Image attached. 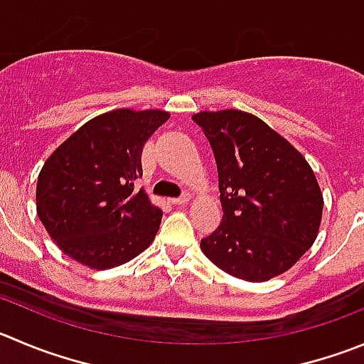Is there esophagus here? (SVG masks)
I'll list each match as a JSON object with an SVG mask.
<instances>
[{"instance_id":"obj_1","label":"esophagus","mask_w":364,"mask_h":364,"mask_svg":"<svg viewBox=\"0 0 364 364\" xmlns=\"http://www.w3.org/2000/svg\"><path fill=\"white\" fill-rule=\"evenodd\" d=\"M191 202V195H184L180 196V198H171L173 205H186V203Z\"/></svg>"}]
</instances>
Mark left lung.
<instances>
[{
  "label": "left lung",
  "instance_id": "1",
  "mask_svg": "<svg viewBox=\"0 0 364 364\" xmlns=\"http://www.w3.org/2000/svg\"><path fill=\"white\" fill-rule=\"evenodd\" d=\"M218 164L223 218L200 248L247 282L282 275L313 247L323 195L302 154L257 116L227 109L195 114Z\"/></svg>",
  "mask_w": 364,
  "mask_h": 364
}]
</instances>
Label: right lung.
<instances>
[{
	"mask_svg": "<svg viewBox=\"0 0 364 364\" xmlns=\"http://www.w3.org/2000/svg\"><path fill=\"white\" fill-rule=\"evenodd\" d=\"M169 119L166 110L116 109L82 124L44 162L37 178V216L73 261L110 269L132 261L155 240L162 210L144 189L141 151Z\"/></svg>",
	"mask_w": 364,
	"mask_h": 364,
	"instance_id": "obj_1",
	"label": "right lung"
}]
</instances>
